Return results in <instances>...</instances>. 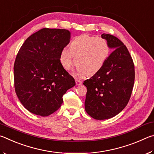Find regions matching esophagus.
<instances>
[{"instance_id":"1","label":"esophagus","mask_w":154,"mask_h":154,"mask_svg":"<svg viewBox=\"0 0 154 154\" xmlns=\"http://www.w3.org/2000/svg\"><path fill=\"white\" fill-rule=\"evenodd\" d=\"M75 82H76L77 85H80L82 84V82L81 80H79V79H75Z\"/></svg>"}]
</instances>
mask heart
<instances>
[{
	"label": "heart",
	"instance_id": "1",
	"mask_svg": "<svg viewBox=\"0 0 154 154\" xmlns=\"http://www.w3.org/2000/svg\"><path fill=\"white\" fill-rule=\"evenodd\" d=\"M109 51V46L105 39L82 35L74 38L70 48L62 49L60 61L62 66L68 70L71 66L75 56L77 71L85 77H92L102 69Z\"/></svg>",
	"mask_w": 154,
	"mask_h": 154
}]
</instances>
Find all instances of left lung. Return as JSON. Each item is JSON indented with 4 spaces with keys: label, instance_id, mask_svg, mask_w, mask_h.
Wrapping results in <instances>:
<instances>
[{
    "label": "left lung",
    "instance_id": "obj_1",
    "mask_svg": "<svg viewBox=\"0 0 154 154\" xmlns=\"http://www.w3.org/2000/svg\"><path fill=\"white\" fill-rule=\"evenodd\" d=\"M113 51L97 74L85 80L88 89L85 109L92 118L103 120L113 118L127 105L134 82V66L128 50L111 35L103 34Z\"/></svg>",
    "mask_w": 154,
    "mask_h": 154
}]
</instances>
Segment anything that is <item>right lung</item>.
Returning a JSON list of instances; mask_svg holds the SVG:
<instances>
[{
	"label": "right lung",
	"mask_w": 154,
	"mask_h": 154,
	"mask_svg": "<svg viewBox=\"0 0 154 154\" xmlns=\"http://www.w3.org/2000/svg\"><path fill=\"white\" fill-rule=\"evenodd\" d=\"M70 39L69 30L43 28L21 47L14 68L15 90L30 113L43 117L54 113L63 103V95L75 85L60 61Z\"/></svg>",
	"instance_id": "add662e5"
}]
</instances>
